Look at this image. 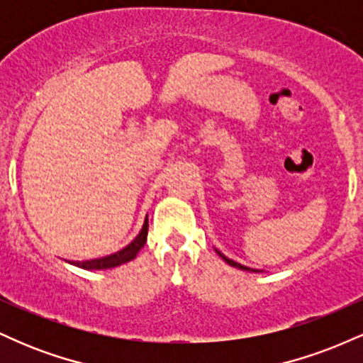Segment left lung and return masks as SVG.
Returning <instances> with one entry per match:
<instances>
[{
  "label": "left lung",
  "instance_id": "1",
  "mask_svg": "<svg viewBox=\"0 0 363 363\" xmlns=\"http://www.w3.org/2000/svg\"><path fill=\"white\" fill-rule=\"evenodd\" d=\"M215 251H216V254H218V256H220V257H222V259H223L225 262H228V264H230V266H234V268L244 269V272H252V273H257V272H256V269H252V268H247V266H242V264H240V262H235L234 259H228V257H227V256H225V254H222V252H220V251H218V249H215Z\"/></svg>",
  "mask_w": 363,
  "mask_h": 363
}]
</instances>
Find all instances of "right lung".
<instances>
[{"mask_svg":"<svg viewBox=\"0 0 363 363\" xmlns=\"http://www.w3.org/2000/svg\"><path fill=\"white\" fill-rule=\"evenodd\" d=\"M147 235H148V216L145 220L143 228L140 230V234L135 237V240H131V244H128L126 247L121 249V251L109 254V256L104 257H97V259H89V261H68L72 264L78 266V268L83 269H111L116 268V266L124 264V262L135 259L136 254L140 252V249L143 247L145 242H147Z\"/></svg>","mask_w":363,"mask_h":363,"instance_id":"1","label":"right lung"}]
</instances>
